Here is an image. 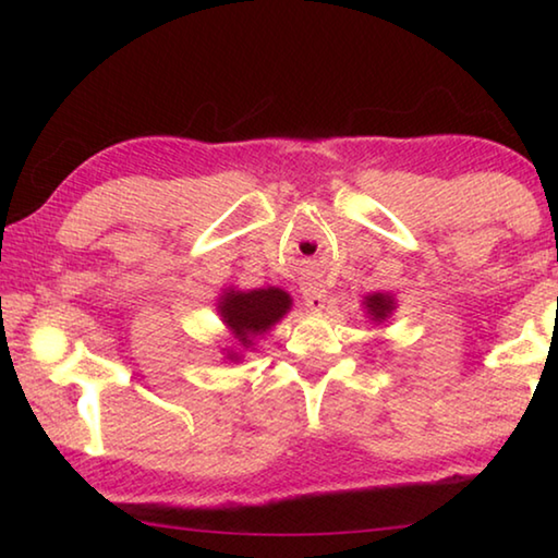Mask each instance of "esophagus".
<instances>
[{"mask_svg": "<svg viewBox=\"0 0 558 558\" xmlns=\"http://www.w3.org/2000/svg\"><path fill=\"white\" fill-rule=\"evenodd\" d=\"M302 298H305V305L310 310H323L327 300V290L323 286H317V282H307V286L302 288Z\"/></svg>", "mask_w": 558, "mask_h": 558, "instance_id": "1", "label": "esophagus"}]
</instances>
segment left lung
<instances>
[{
  "mask_svg": "<svg viewBox=\"0 0 558 558\" xmlns=\"http://www.w3.org/2000/svg\"><path fill=\"white\" fill-rule=\"evenodd\" d=\"M366 307H369V313L374 315V319H384L386 315L391 313L393 302H391V298H386V295H372V298H366Z\"/></svg>",
  "mask_w": 558,
  "mask_h": 558,
  "instance_id": "8db88e82",
  "label": "left lung"
}]
</instances>
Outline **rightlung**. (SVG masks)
Here are the masks:
<instances>
[{
	"label": "right lung",
	"instance_id": "1",
	"mask_svg": "<svg viewBox=\"0 0 558 558\" xmlns=\"http://www.w3.org/2000/svg\"><path fill=\"white\" fill-rule=\"evenodd\" d=\"M290 310V295L278 288L229 292L221 302V315L243 344H251V335L266 332L270 325Z\"/></svg>",
	"mask_w": 558,
	"mask_h": 558
}]
</instances>
